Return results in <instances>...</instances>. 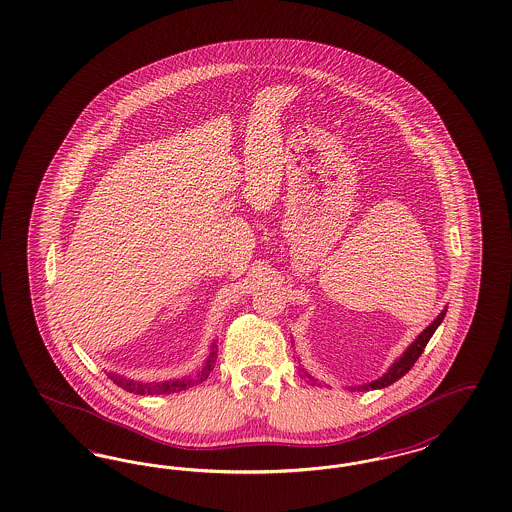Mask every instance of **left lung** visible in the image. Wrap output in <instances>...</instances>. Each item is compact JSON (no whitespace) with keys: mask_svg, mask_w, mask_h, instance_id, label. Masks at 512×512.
I'll list each match as a JSON object with an SVG mask.
<instances>
[{"mask_svg":"<svg viewBox=\"0 0 512 512\" xmlns=\"http://www.w3.org/2000/svg\"><path fill=\"white\" fill-rule=\"evenodd\" d=\"M444 316H446V308L438 314V318L430 324L429 328L423 329V333L406 348V352L390 366L389 371L383 375V377H379L377 381H373V383H369V385H364V387H358V390L364 389H385V387H389L392 383H396L400 377H404L406 373H408L409 369L413 368V364L417 362V358L423 354V350L427 347V343L430 341V337L434 335V331L436 328L442 324V320H444ZM308 379L312 381V383H316L308 373H305Z\"/></svg>","mask_w":512,"mask_h":512,"instance_id":"obj_1","label":"left lung"}]
</instances>
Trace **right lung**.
<instances>
[{"mask_svg":"<svg viewBox=\"0 0 512 512\" xmlns=\"http://www.w3.org/2000/svg\"><path fill=\"white\" fill-rule=\"evenodd\" d=\"M215 358H217V347L215 343L211 345V352L205 360L204 368L200 369L194 377H183V379H173V381H164V383H141V381H133V379H125L123 375L116 373H108V377L122 389L133 394H171V392H181L188 387H194L198 383H204L209 377V373L215 368Z\"/></svg>","mask_w":512,"mask_h":512,"instance_id":"add662e5","label":"right lung"}]
</instances>
